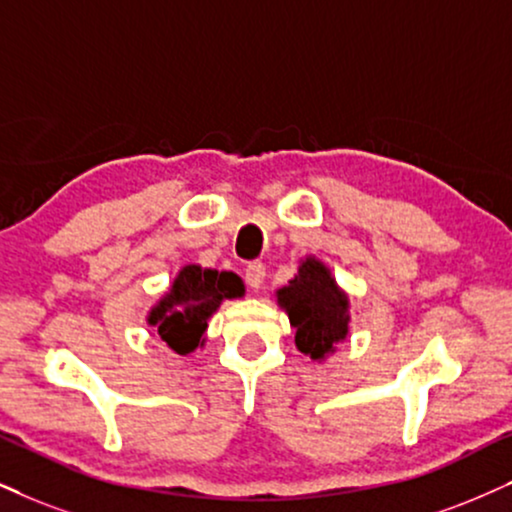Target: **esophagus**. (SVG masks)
I'll list each match as a JSON object with an SVG mask.
<instances>
[{
	"label": "esophagus",
	"instance_id": "34e87169",
	"mask_svg": "<svg viewBox=\"0 0 512 512\" xmlns=\"http://www.w3.org/2000/svg\"><path fill=\"white\" fill-rule=\"evenodd\" d=\"M244 277H246V285H249L251 289H258L263 285V280H266V266L258 261L249 263V266H246Z\"/></svg>",
	"mask_w": 512,
	"mask_h": 512
}]
</instances>
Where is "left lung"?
Here are the masks:
<instances>
[{
    "label": "left lung",
    "instance_id": "8db88e82",
    "mask_svg": "<svg viewBox=\"0 0 512 512\" xmlns=\"http://www.w3.org/2000/svg\"><path fill=\"white\" fill-rule=\"evenodd\" d=\"M275 294L296 330V349L313 361H325L349 334V296L320 258L306 256L294 280Z\"/></svg>",
    "mask_w": 512,
    "mask_h": 512
}]
</instances>
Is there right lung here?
Returning a JSON list of instances; mask_svg holds the SVG:
<instances>
[{
    "instance_id": "right-lung-1",
    "label": "right lung",
    "mask_w": 512,
    "mask_h": 512,
    "mask_svg": "<svg viewBox=\"0 0 512 512\" xmlns=\"http://www.w3.org/2000/svg\"><path fill=\"white\" fill-rule=\"evenodd\" d=\"M244 296V282L235 273L201 268L189 263L175 275L168 292L151 306L147 323L178 356H187L206 342L208 318L225 299Z\"/></svg>"
}]
</instances>
